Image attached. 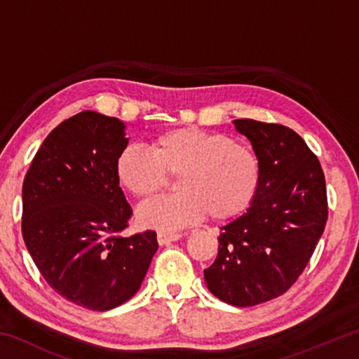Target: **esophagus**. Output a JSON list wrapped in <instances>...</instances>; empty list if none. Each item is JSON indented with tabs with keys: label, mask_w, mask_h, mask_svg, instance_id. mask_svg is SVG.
Instances as JSON below:
<instances>
[{
	"label": "esophagus",
	"mask_w": 359,
	"mask_h": 359,
	"mask_svg": "<svg viewBox=\"0 0 359 359\" xmlns=\"http://www.w3.org/2000/svg\"><path fill=\"white\" fill-rule=\"evenodd\" d=\"M156 239H158V244H160V245H168V244H171V242L182 239V234H179V233H165V231H160V233L156 234Z\"/></svg>",
	"instance_id": "34e87169"
}]
</instances>
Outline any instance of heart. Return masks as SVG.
<instances>
[{"label":"heart","instance_id":"heart-1","mask_svg":"<svg viewBox=\"0 0 359 359\" xmlns=\"http://www.w3.org/2000/svg\"><path fill=\"white\" fill-rule=\"evenodd\" d=\"M115 172L136 198L154 196L179 175L172 196L142 204L137 222L145 228L175 231L201 222L205 215L228 220L244 212L257 196L261 161L248 144L223 133L191 126L168 130L151 141V150L128 145L120 151Z\"/></svg>","mask_w":359,"mask_h":359}]
</instances>
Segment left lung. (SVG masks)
I'll return each mask as SVG.
<instances>
[{
	"label": "left lung",
	"mask_w": 359,
	"mask_h": 359,
	"mask_svg": "<svg viewBox=\"0 0 359 359\" xmlns=\"http://www.w3.org/2000/svg\"><path fill=\"white\" fill-rule=\"evenodd\" d=\"M233 123L259 156L261 180L245 214L220 228L204 280L218 299L248 307L283 294L302 274L325 231L327 198L318 158L297 133L252 118Z\"/></svg>",
	"instance_id": "obj_1"
}]
</instances>
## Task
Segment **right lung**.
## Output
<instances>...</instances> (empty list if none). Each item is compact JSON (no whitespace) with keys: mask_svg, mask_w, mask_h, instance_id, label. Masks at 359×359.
Wrapping results in <instances>:
<instances>
[{"mask_svg":"<svg viewBox=\"0 0 359 359\" xmlns=\"http://www.w3.org/2000/svg\"><path fill=\"white\" fill-rule=\"evenodd\" d=\"M125 123L83 111L50 131L22 188V234L46 282L90 311L131 299L158 248L155 231L120 236L133 215L115 172Z\"/></svg>","mask_w":359,"mask_h":359,"instance_id":"obj_1","label":"right lung"}]
</instances>
